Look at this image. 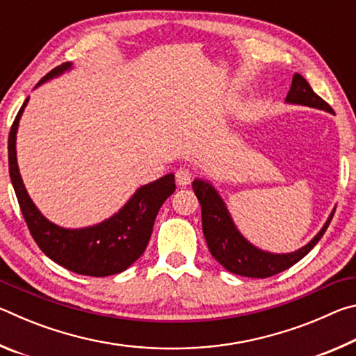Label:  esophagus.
I'll use <instances>...</instances> for the list:
<instances>
[{
    "instance_id": "1",
    "label": "esophagus",
    "mask_w": 356,
    "mask_h": 356,
    "mask_svg": "<svg viewBox=\"0 0 356 356\" xmlns=\"http://www.w3.org/2000/svg\"><path fill=\"white\" fill-rule=\"evenodd\" d=\"M191 179H193V174L188 168H179V170L176 171V180L179 185H182V186L190 185Z\"/></svg>"
}]
</instances>
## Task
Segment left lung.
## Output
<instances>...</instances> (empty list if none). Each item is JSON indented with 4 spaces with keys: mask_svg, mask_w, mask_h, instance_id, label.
I'll return each mask as SVG.
<instances>
[{
    "mask_svg": "<svg viewBox=\"0 0 356 356\" xmlns=\"http://www.w3.org/2000/svg\"><path fill=\"white\" fill-rule=\"evenodd\" d=\"M286 104L303 105L333 113L331 106L312 91L309 83L300 74H295L292 78V86L287 92ZM193 191L201 204L202 232L212 256L227 272L248 276V278H270V276L284 272L301 261L322 238L334 215L333 209L328 220L325 221L321 231L316 234L309 243L301 246L297 251L276 254V252L257 248L240 234L220 193L215 190V186L209 180H193Z\"/></svg>",
    "mask_w": 356,
    "mask_h": 356,
    "instance_id": "left-lung-1",
    "label": "left lung"
}]
</instances>
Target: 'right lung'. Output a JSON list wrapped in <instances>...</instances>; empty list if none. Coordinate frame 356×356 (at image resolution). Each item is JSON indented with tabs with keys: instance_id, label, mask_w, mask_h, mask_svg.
I'll return each mask as SVG.
<instances>
[{
	"instance_id": "obj_1",
	"label": "right lung",
	"mask_w": 356,
	"mask_h": 356,
	"mask_svg": "<svg viewBox=\"0 0 356 356\" xmlns=\"http://www.w3.org/2000/svg\"><path fill=\"white\" fill-rule=\"evenodd\" d=\"M70 69L72 63L58 65L42 78L38 86ZM28 100L29 97H26L12 124L8 149L10 180L33 238L53 262L63 265L74 273L110 276L124 272L141 257L152 234L156 213L168 197L176 191L174 174H166L154 182L140 186L134 196L119 209V212L99 225L80 229L55 225L40 213L29 197L17 163V130Z\"/></svg>"
}]
</instances>
